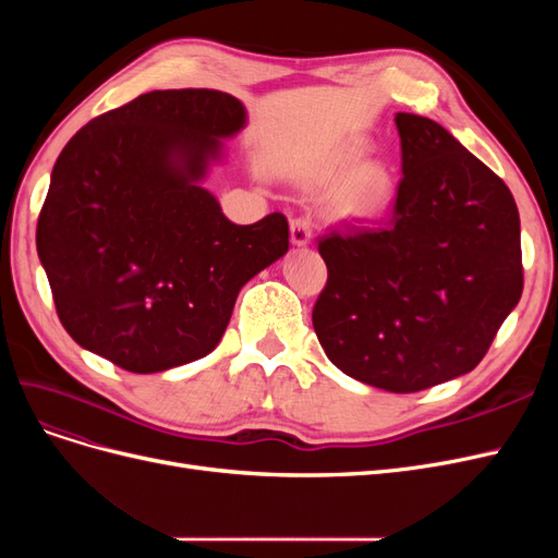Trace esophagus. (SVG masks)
Segmentation results:
<instances>
[{
    "label": "esophagus",
    "instance_id": "1",
    "mask_svg": "<svg viewBox=\"0 0 558 558\" xmlns=\"http://www.w3.org/2000/svg\"><path fill=\"white\" fill-rule=\"evenodd\" d=\"M314 226L307 216H298L291 221V242L295 246H307L312 242Z\"/></svg>",
    "mask_w": 558,
    "mask_h": 558
}]
</instances>
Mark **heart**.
<instances>
[{
  "label": "heart",
  "instance_id": "b5f03b06",
  "mask_svg": "<svg viewBox=\"0 0 558 558\" xmlns=\"http://www.w3.org/2000/svg\"><path fill=\"white\" fill-rule=\"evenodd\" d=\"M388 193V174L381 167H369L361 174V179L353 183L351 193L347 195L344 207L351 216H373L384 205Z\"/></svg>",
  "mask_w": 558,
  "mask_h": 558
}]
</instances>
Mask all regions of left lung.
<instances>
[{
	"mask_svg": "<svg viewBox=\"0 0 558 558\" xmlns=\"http://www.w3.org/2000/svg\"><path fill=\"white\" fill-rule=\"evenodd\" d=\"M402 179L375 226L318 240L312 324L335 367L391 393L475 369L523 291L519 211L500 177L430 118L396 113Z\"/></svg>",
	"mask_w": 558,
	"mask_h": 558,
	"instance_id": "1",
	"label": "left lung"
}]
</instances>
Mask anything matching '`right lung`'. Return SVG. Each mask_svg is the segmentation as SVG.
Returning <instances> with one entry per match:
<instances>
[{"label":"right lung","instance_id":"obj_1","mask_svg":"<svg viewBox=\"0 0 558 558\" xmlns=\"http://www.w3.org/2000/svg\"><path fill=\"white\" fill-rule=\"evenodd\" d=\"M246 109L221 90H154L97 116L50 174L37 251L72 340L128 373L207 356L242 286L289 251V221L226 218L202 189Z\"/></svg>","mask_w":558,"mask_h":558}]
</instances>
